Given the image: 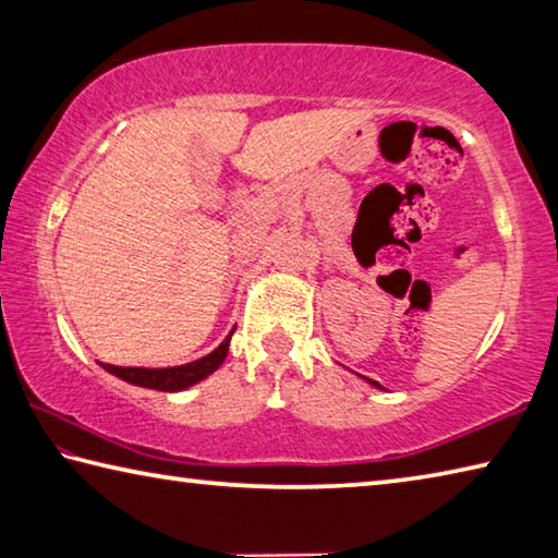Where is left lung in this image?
Wrapping results in <instances>:
<instances>
[{"label": "left lung", "mask_w": 558, "mask_h": 558, "mask_svg": "<svg viewBox=\"0 0 558 558\" xmlns=\"http://www.w3.org/2000/svg\"><path fill=\"white\" fill-rule=\"evenodd\" d=\"M369 384H374V386H379V384H376V381H369ZM379 389H381V386H379Z\"/></svg>", "instance_id": "left-lung-1"}]
</instances>
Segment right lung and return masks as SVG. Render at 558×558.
<instances>
[{
    "label": "right lung",
    "mask_w": 558,
    "mask_h": 558,
    "mask_svg": "<svg viewBox=\"0 0 558 558\" xmlns=\"http://www.w3.org/2000/svg\"><path fill=\"white\" fill-rule=\"evenodd\" d=\"M231 335L226 337L211 354H206L202 359H196V362H189L182 366H167V369H145V366H112V364H100V366L132 386H145V389H155V391H182V389H189V386L199 384L202 379H206V376L219 369L226 354H229Z\"/></svg>",
    "instance_id": "obj_1"
}]
</instances>
